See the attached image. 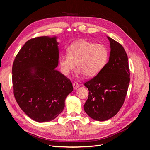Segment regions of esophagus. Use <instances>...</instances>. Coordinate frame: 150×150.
Listing matches in <instances>:
<instances>
[{
  "label": "esophagus",
  "instance_id": "1",
  "mask_svg": "<svg viewBox=\"0 0 150 150\" xmlns=\"http://www.w3.org/2000/svg\"><path fill=\"white\" fill-rule=\"evenodd\" d=\"M72 86H73L74 89H78L79 88V84H78V83H76V82H75V83L72 84Z\"/></svg>",
  "mask_w": 150,
  "mask_h": 150
}]
</instances>
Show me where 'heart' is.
<instances>
[{"instance_id":"b5f03b06","label":"heart","mask_w":150,"mask_h":150,"mask_svg":"<svg viewBox=\"0 0 150 150\" xmlns=\"http://www.w3.org/2000/svg\"><path fill=\"white\" fill-rule=\"evenodd\" d=\"M67 55L61 56L59 64L62 73L67 76L75 67L78 73L86 78L96 76L106 64L109 51L101 44H95L85 40H78L71 44L67 49Z\"/></svg>"}]
</instances>
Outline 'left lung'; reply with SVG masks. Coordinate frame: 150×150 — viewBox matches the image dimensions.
Returning a JSON list of instances; mask_svg holds the SVG:
<instances>
[{
    "instance_id": "left-lung-1",
    "label": "left lung",
    "mask_w": 150,
    "mask_h": 150,
    "mask_svg": "<svg viewBox=\"0 0 150 150\" xmlns=\"http://www.w3.org/2000/svg\"><path fill=\"white\" fill-rule=\"evenodd\" d=\"M109 61L99 73L84 83L89 90L85 112L92 119L106 121L115 116L125 100L130 81L128 56L121 45L110 37Z\"/></svg>"
}]
</instances>
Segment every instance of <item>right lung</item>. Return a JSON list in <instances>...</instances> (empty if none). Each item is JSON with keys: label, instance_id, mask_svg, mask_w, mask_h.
I'll use <instances>...</instances> for the list:
<instances>
[{"label": "right lung", "instance_id": "obj_1", "mask_svg": "<svg viewBox=\"0 0 150 150\" xmlns=\"http://www.w3.org/2000/svg\"><path fill=\"white\" fill-rule=\"evenodd\" d=\"M56 37L27 41L12 66L13 95L21 110L39 122L52 121L62 112L73 91L70 79L55 69L59 62Z\"/></svg>", "mask_w": 150, "mask_h": 150}]
</instances>
